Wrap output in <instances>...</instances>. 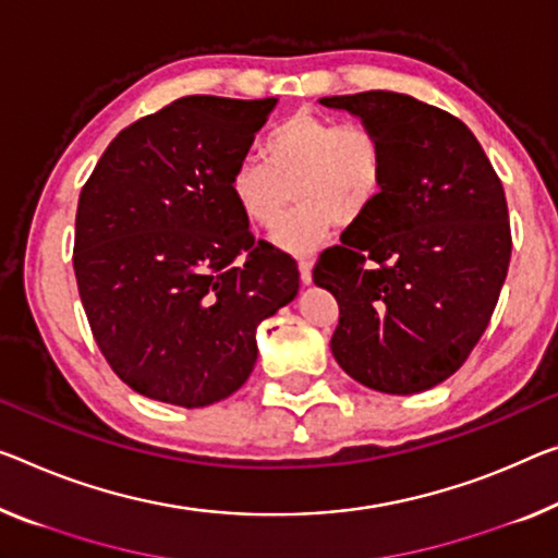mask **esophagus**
<instances>
[{
	"label": "esophagus",
	"mask_w": 558,
	"mask_h": 558,
	"mask_svg": "<svg viewBox=\"0 0 558 558\" xmlns=\"http://www.w3.org/2000/svg\"><path fill=\"white\" fill-rule=\"evenodd\" d=\"M312 267L314 262L308 259V256H302V259H299V277H302L304 284H312Z\"/></svg>",
	"instance_id": "1"
}]
</instances>
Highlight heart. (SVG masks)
Segmentation results:
<instances>
[{
    "label": "heart",
    "mask_w": 558,
    "mask_h": 558,
    "mask_svg": "<svg viewBox=\"0 0 558 558\" xmlns=\"http://www.w3.org/2000/svg\"><path fill=\"white\" fill-rule=\"evenodd\" d=\"M389 157L381 136L364 124L296 111L264 140V161L244 157L229 174L242 217L269 229L296 194L299 207L271 234L279 250L304 254L327 239L333 219L354 225L381 202Z\"/></svg>",
    "instance_id": "1"
}]
</instances>
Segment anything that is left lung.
<instances>
[{
    "label": "left lung",
    "instance_id": "obj_1",
    "mask_svg": "<svg viewBox=\"0 0 558 558\" xmlns=\"http://www.w3.org/2000/svg\"><path fill=\"white\" fill-rule=\"evenodd\" d=\"M381 136V202L319 254L314 284L339 304L331 354L364 387L418 393L466 362L511 259L504 186L461 119L409 94L322 97Z\"/></svg>",
    "mask_w": 558,
    "mask_h": 558
}]
</instances>
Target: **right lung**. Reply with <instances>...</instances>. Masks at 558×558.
Here are the masks:
<instances>
[{
  "label": "right lung",
  "instance_id": "right-lung-1",
  "mask_svg": "<svg viewBox=\"0 0 558 558\" xmlns=\"http://www.w3.org/2000/svg\"><path fill=\"white\" fill-rule=\"evenodd\" d=\"M277 99L182 97L119 132L80 194L74 274L94 339L136 393L199 409L256 364V327L299 291L229 194Z\"/></svg>",
  "mask_w": 558,
  "mask_h": 558
}]
</instances>
